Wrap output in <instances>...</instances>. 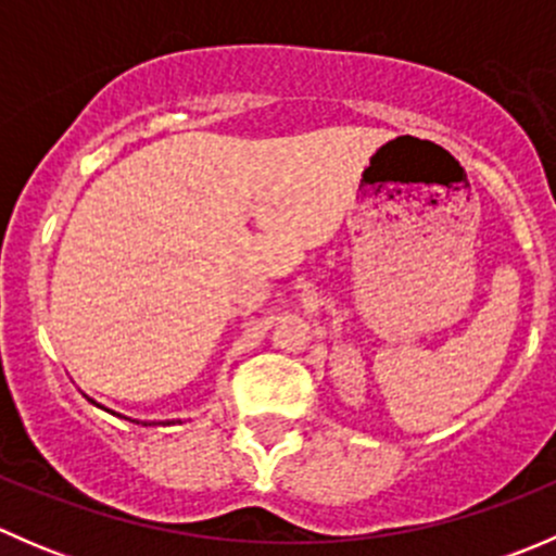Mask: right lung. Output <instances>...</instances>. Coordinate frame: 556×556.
Returning a JSON list of instances; mask_svg holds the SVG:
<instances>
[{
  "label": "right lung",
  "mask_w": 556,
  "mask_h": 556,
  "mask_svg": "<svg viewBox=\"0 0 556 556\" xmlns=\"http://www.w3.org/2000/svg\"><path fill=\"white\" fill-rule=\"evenodd\" d=\"M88 401L97 403V401H93V397H88ZM97 406H99V403H97ZM99 408H104V406H99ZM104 412H110V408H104ZM110 414H115V417H123V414H117V412H110ZM123 419H128V417H123ZM131 422H137V419H131ZM137 425H139V422H137ZM166 425H172V422H166Z\"/></svg>",
  "instance_id": "1"
}]
</instances>
